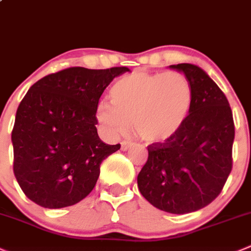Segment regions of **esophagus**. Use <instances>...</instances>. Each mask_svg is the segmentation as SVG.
<instances>
[{
  "label": "esophagus",
  "instance_id": "34e87169",
  "mask_svg": "<svg viewBox=\"0 0 251 251\" xmlns=\"http://www.w3.org/2000/svg\"><path fill=\"white\" fill-rule=\"evenodd\" d=\"M131 146H132V143L128 142V141H123V142H121V150L127 151Z\"/></svg>",
  "mask_w": 251,
  "mask_h": 251
}]
</instances>
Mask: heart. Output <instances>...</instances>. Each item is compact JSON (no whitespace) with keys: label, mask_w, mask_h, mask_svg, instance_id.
I'll return each mask as SVG.
<instances>
[{"label":"heart","mask_w":251,"mask_h":251,"mask_svg":"<svg viewBox=\"0 0 251 251\" xmlns=\"http://www.w3.org/2000/svg\"><path fill=\"white\" fill-rule=\"evenodd\" d=\"M111 103L97 108V120L110 136L125 135L131 123L138 137L164 143L181 131L190 116L194 92L180 72L133 74L119 78L110 89Z\"/></svg>","instance_id":"obj_1"}]
</instances>
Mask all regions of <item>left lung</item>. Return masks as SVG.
<instances>
[{"label": "left lung", "mask_w": 251, "mask_h": 251, "mask_svg": "<svg viewBox=\"0 0 251 251\" xmlns=\"http://www.w3.org/2000/svg\"><path fill=\"white\" fill-rule=\"evenodd\" d=\"M190 81L193 108L173 140L148 146V159L137 176L138 190L154 207L174 215L212 202L232 170L234 123L225 93L201 67L170 65Z\"/></svg>", "instance_id": "obj_1"}]
</instances>
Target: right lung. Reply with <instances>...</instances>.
<instances>
[{
  "instance_id": "add662e5",
  "label": "right lung",
  "mask_w": 251,
  "mask_h": 251,
  "mask_svg": "<svg viewBox=\"0 0 251 251\" xmlns=\"http://www.w3.org/2000/svg\"><path fill=\"white\" fill-rule=\"evenodd\" d=\"M127 67H71L39 79L16 114L13 172L26 198L45 208L83 200L96 186L100 164L120 150L99 138V98Z\"/></svg>"
}]
</instances>
